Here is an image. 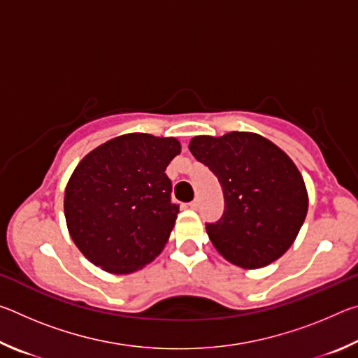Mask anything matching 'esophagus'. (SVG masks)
I'll return each mask as SVG.
<instances>
[{
  "mask_svg": "<svg viewBox=\"0 0 358 358\" xmlns=\"http://www.w3.org/2000/svg\"><path fill=\"white\" fill-rule=\"evenodd\" d=\"M189 208H192V210L199 208V199H194V201L189 203Z\"/></svg>",
  "mask_w": 358,
  "mask_h": 358,
  "instance_id": "1",
  "label": "esophagus"
}]
</instances>
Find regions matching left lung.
<instances>
[{
	"label": "left lung",
	"instance_id": "obj_1",
	"mask_svg": "<svg viewBox=\"0 0 358 358\" xmlns=\"http://www.w3.org/2000/svg\"><path fill=\"white\" fill-rule=\"evenodd\" d=\"M189 151L222 186L224 215L207 234L227 262L256 270L280 259L308 213V191L286 151L256 132L196 136Z\"/></svg>",
	"mask_w": 358,
	"mask_h": 358
}]
</instances>
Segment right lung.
<instances>
[{"instance_id": "right-lung-1", "label": "right lung", "mask_w": 358, "mask_h": 358, "mask_svg": "<svg viewBox=\"0 0 358 358\" xmlns=\"http://www.w3.org/2000/svg\"><path fill=\"white\" fill-rule=\"evenodd\" d=\"M180 151L175 137L131 132L82 157L66 185L64 217L90 262L129 275L159 256L178 215L166 169Z\"/></svg>"}]
</instances>
